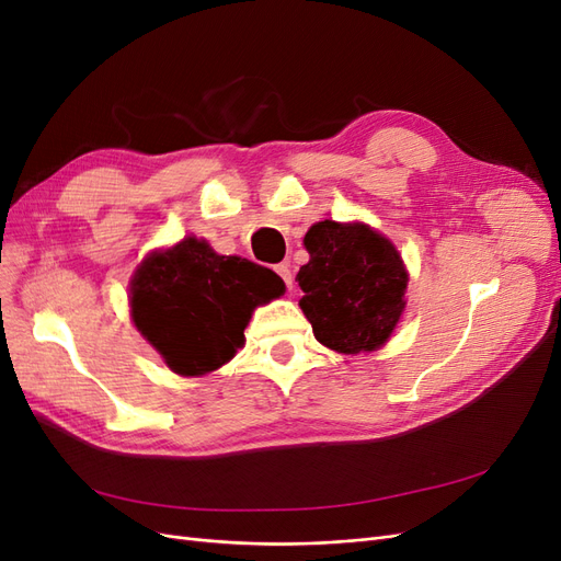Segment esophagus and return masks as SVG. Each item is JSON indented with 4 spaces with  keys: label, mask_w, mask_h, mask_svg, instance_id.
I'll list each match as a JSON object with an SVG mask.
<instances>
[{
    "label": "esophagus",
    "mask_w": 561,
    "mask_h": 561,
    "mask_svg": "<svg viewBox=\"0 0 561 561\" xmlns=\"http://www.w3.org/2000/svg\"><path fill=\"white\" fill-rule=\"evenodd\" d=\"M274 268H276V274L285 280V285H287V287H293V271H290V264H287V262H280V264H276Z\"/></svg>",
    "instance_id": "esophagus-1"
}]
</instances>
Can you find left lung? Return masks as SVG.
I'll list each match as a JSON object with an SVG mask.
<instances>
[{
  "label": "left lung",
  "instance_id": "8db88e82",
  "mask_svg": "<svg viewBox=\"0 0 561 561\" xmlns=\"http://www.w3.org/2000/svg\"><path fill=\"white\" fill-rule=\"evenodd\" d=\"M311 260L297 274L299 307L322 346L336 353L381 348L404 311L407 268L386 236L363 222L334 219L304 236Z\"/></svg>",
  "mask_w": 561,
  "mask_h": 561
}]
</instances>
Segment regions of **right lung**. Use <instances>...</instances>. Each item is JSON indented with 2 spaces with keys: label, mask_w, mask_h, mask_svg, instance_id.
<instances>
[{
  "label": "right lung",
  "mask_w": 561,
  "mask_h": 561,
  "mask_svg": "<svg viewBox=\"0 0 561 561\" xmlns=\"http://www.w3.org/2000/svg\"><path fill=\"white\" fill-rule=\"evenodd\" d=\"M283 293L271 268L186 236L135 268L130 318L175 375L201 377L233 358L252 311Z\"/></svg>",
  "instance_id": "add662e5"
}]
</instances>
